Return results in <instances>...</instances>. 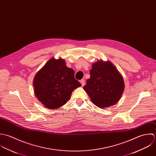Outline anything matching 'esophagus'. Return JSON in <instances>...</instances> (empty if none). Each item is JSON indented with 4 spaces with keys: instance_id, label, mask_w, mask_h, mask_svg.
Returning a JSON list of instances; mask_svg holds the SVG:
<instances>
[{
    "instance_id": "obj_1",
    "label": "esophagus",
    "mask_w": 156,
    "mask_h": 156,
    "mask_svg": "<svg viewBox=\"0 0 156 156\" xmlns=\"http://www.w3.org/2000/svg\"><path fill=\"white\" fill-rule=\"evenodd\" d=\"M80 83H81V84H82V86H83L85 84V81H84V80H80Z\"/></svg>"
}]
</instances>
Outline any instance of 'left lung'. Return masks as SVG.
<instances>
[{
	"label": "left lung",
	"instance_id": "8db88e82",
	"mask_svg": "<svg viewBox=\"0 0 156 156\" xmlns=\"http://www.w3.org/2000/svg\"><path fill=\"white\" fill-rule=\"evenodd\" d=\"M90 75L83 88L94 105L105 108L119 101L124 90V83L113 64L109 62H94Z\"/></svg>",
	"mask_w": 156,
	"mask_h": 156
}]
</instances>
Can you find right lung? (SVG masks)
<instances>
[{
    "instance_id": "right-lung-1",
    "label": "right lung",
    "mask_w": 156,
    "mask_h": 156,
    "mask_svg": "<svg viewBox=\"0 0 156 156\" xmlns=\"http://www.w3.org/2000/svg\"><path fill=\"white\" fill-rule=\"evenodd\" d=\"M74 75V70L66 66L63 59L49 60L34 77L36 97L48 108L62 107L70 99L73 90L81 86Z\"/></svg>"
}]
</instances>
